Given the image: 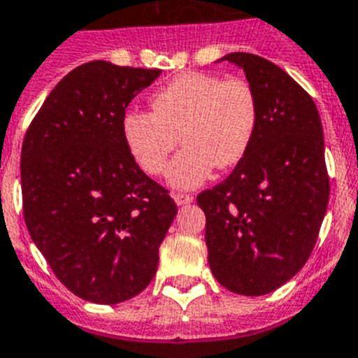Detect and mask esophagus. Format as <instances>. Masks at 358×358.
I'll use <instances>...</instances> for the list:
<instances>
[{
  "mask_svg": "<svg viewBox=\"0 0 358 358\" xmlns=\"http://www.w3.org/2000/svg\"><path fill=\"white\" fill-rule=\"evenodd\" d=\"M173 199L178 206H187L193 202V196H189V194H184V193H174Z\"/></svg>",
  "mask_w": 358,
  "mask_h": 358,
  "instance_id": "1",
  "label": "esophagus"
}]
</instances>
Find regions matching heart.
<instances>
[{"mask_svg":"<svg viewBox=\"0 0 358 358\" xmlns=\"http://www.w3.org/2000/svg\"><path fill=\"white\" fill-rule=\"evenodd\" d=\"M152 112H129L123 139L134 162L147 174H162L180 141L185 149L167 169V184L193 189L215 167L229 169L245 158L254 141L259 106L243 78L189 71L158 90Z\"/></svg>","mask_w":358,"mask_h":358,"instance_id":"1","label":"heart"}]
</instances>
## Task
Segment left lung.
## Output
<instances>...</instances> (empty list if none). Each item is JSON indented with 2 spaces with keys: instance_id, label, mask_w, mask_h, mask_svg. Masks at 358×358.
I'll list each match as a JSON object with an SVG mask.
<instances>
[{
  "instance_id": "left-lung-1",
  "label": "left lung",
  "mask_w": 358,
  "mask_h": 358,
  "mask_svg": "<svg viewBox=\"0 0 358 358\" xmlns=\"http://www.w3.org/2000/svg\"><path fill=\"white\" fill-rule=\"evenodd\" d=\"M222 60L245 71L259 121L245 158L196 204L217 281L263 296L300 272L318 239L329 200L324 130L315 101L275 64L250 53Z\"/></svg>"
}]
</instances>
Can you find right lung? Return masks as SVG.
I'll use <instances>...</instances> for the list:
<instances>
[{
	"mask_svg": "<svg viewBox=\"0 0 358 358\" xmlns=\"http://www.w3.org/2000/svg\"><path fill=\"white\" fill-rule=\"evenodd\" d=\"M159 69L94 60L48 95L22 147L23 217L55 275L75 296L115 305L152 281L176 217L169 193L134 162L124 110Z\"/></svg>",
	"mask_w": 358,
	"mask_h": 358,
	"instance_id": "right-lung-1",
	"label": "right lung"
}]
</instances>
